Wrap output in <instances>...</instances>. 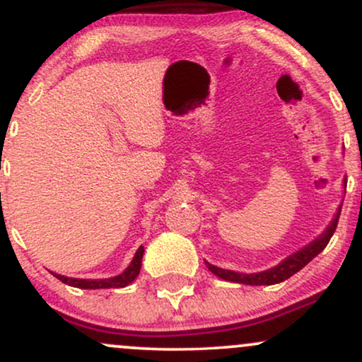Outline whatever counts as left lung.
I'll return each instance as SVG.
<instances>
[{
    "label": "left lung",
    "instance_id": "left-lung-1",
    "mask_svg": "<svg viewBox=\"0 0 362 362\" xmlns=\"http://www.w3.org/2000/svg\"><path fill=\"white\" fill-rule=\"evenodd\" d=\"M340 209L342 206H339L337 213H335L334 219H332L330 224L325 228L322 235H318L313 242H310L306 247L300 248L294 253H291L289 257H286L284 260L279 262L276 267L267 269V271L262 272H253V274H243V272H235V271H228V269H221L216 267V265L206 262L207 269L214 274V276L221 277L224 281L230 282H238V284H248V286H271V284H279V282L289 279L291 276H294L296 272H300L310 260H313L315 257L318 255L323 248L327 247V243L330 242L332 235H334L335 228H337L339 223V216H340Z\"/></svg>",
    "mask_w": 362,
    "mask_h": 362
}]
</instances>
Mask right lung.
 <instances>
[{
	"mask_svg": "<svg viewBox=\"0 0 362 362\" xmlns=\"http://www.w3.org/2000/svg\"><path fill=\"white\" fill-rule=\"evenodd\" d=\"M143 253H144V247L141 245L136 252V255L132 257L131 264L127 265V269L119 276L109 277V279H76V277H66L61 276V274L52 272L54 277H57L61 282L64 284L73 286V288H80V289H107V288H126V286L131 284L132 281L138 277V274L141 271V260H143Z\"/></svg>",
	"mask_w": 362,
	"mask_h": 362,
	"instance_id": "1",
	"label": "right lung"
}]
</instances>
